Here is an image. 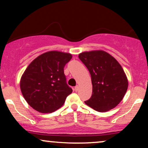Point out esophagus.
<instances>
[{"instance_id": "obj_1", "label": "esophagus", "mask_w": 148, "mask_h": 148, "mask_svg": "<svg viewBox=\"0 0 148 148\" xmlns=\"http://www.w3.org/2000/svg\"><path fill=\"white\" fill-rule=\"evenodd\" d=\"M79 86H76L75 87V92H77V91L79 90Z\"/></svg>"}]
</instances>
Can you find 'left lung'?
<instances>
[{
    "label": "left lung",
    "mask_w": 148,
    "mask_h": 148,
    "mask_svg": "<svg viewBox=\"0 0 148 148\" xmlns=\"http://www.w3.org/2000/svg\"><path fill=\"white\" fill-rule=\"evenodd\" d=\"M90 72L92 95L85 103L98 112L114 108L124 98L128 79L119 62L104 50H92L79 54Z\"/></svg>",
    "instance_id": "left-lung-1"
}]
</instances>
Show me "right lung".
I'll return each mask as SVG.
<instances>
[{
  "label": "right lung",
  "instance_id": "add662e5",
  "mask_svg": "<svg viewBox=\"0 0 148 148\" xmlns=\"http://www.w3.org/2000/svg\"><path fill=\"white\" fill-rule=\"evenodd\" d=\"M70 53L49 51L36 58L20 80V88L26 102L41 113L60 108L73 92L66 84L64 66L71 59Z\"/></svg>",
  "mask_w": 148,
  "mask_h": 148
}]
</instances>
